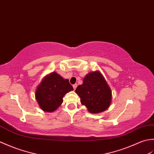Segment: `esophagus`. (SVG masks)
Masks as SVG:
<instances>
[{
    "label": "esophagus",
    "mask_w": 154,
    "mask_h": 154,
    "mask_svg": "<svg viewBox=\"0 0 154 154\" xmlns=\"http://www.w3.org/2000/svg\"><path fill=\"white\" fill-rule=\"evenodd\" d=\"M77 88V84H74L73 85V88H74V90H76V88Z\"/></svg>",
    "instance_id": "esophagus-1"
}]
</instances>
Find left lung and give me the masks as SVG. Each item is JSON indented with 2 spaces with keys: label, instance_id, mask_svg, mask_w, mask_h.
<instances>
[{
  "label": "left lung",
  "instance_id": "8db88e82",
  "mask_svg": "<svg viewBox=\"0 0 154 154\" xmlns=\"http://www.w3.org/2000/svg\"><path fill=\"white\" fill-rule=\"evenodd\" d=\"M75 91L91 113L103 112L111 105L112 91L100 71L88 73Z\"/></svg>",
  "mask_w": 154,
  "mask_h": 154
}]
</instances>
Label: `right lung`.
Masks as SVG:
<instances>
[{"instance_id": "add662e5", "label": "right lung", "mask_w": 154, "mask_h": 154, "mask_svg": "<svg viewBox=\"0 0 154 154\" xmlns=\"http://www.w3.org/2000/svg\"><path fill=\"white\" fill-rule=\"evenodd\" d=\"M72 90L69 80L53 72L44 77L37 86L35 99L43 111L53 112L63 103L64 95Z\"/></svg>"}]
</instances>
